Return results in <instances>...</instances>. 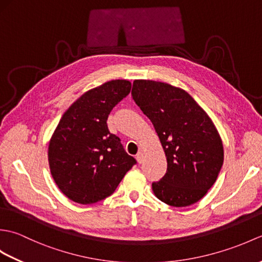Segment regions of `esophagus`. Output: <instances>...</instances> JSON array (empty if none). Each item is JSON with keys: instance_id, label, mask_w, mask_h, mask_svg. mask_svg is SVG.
I'll return each instance as SVG.
<instances>
[{"instance_id": "34e87169", "label": "esophagus", "mask_w": 262, "mask_h": 262, "mask_svg": "<svg viewBox=\"0 0 262 262\" xmlns=\"http://www.w3.org/2000/svg\"><path fill=\"white\" fill-rule=\"evenodd\" d=\"M143 159H144V153H143V151H140V152L137 153V155H136L137 162L138 163H142L143 162Z\"/></svg>"}]
</instances>
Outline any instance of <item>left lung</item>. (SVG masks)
I'll return each instance as SVG.
<instances>
[{"instance_id":"obj_1","label":"left lung","mask_w":262,"mask_h":262,"mask_svg":"<svg viewBox=\"0 0 262 262\" xmlns=\"http://www.w3.org/2000/svg\"><path fill=\"white\" fill-rule=\"evenodd\" d=\"M132 96L152 121L166 158V172L152 183L155 196L173 207L202 199L224 161L223 142L207 113L183 89L135 80Z\"/></svg>"}]
</instances>
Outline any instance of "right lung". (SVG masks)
<instances>
[{"label":"right lung","mask_w":262,"mask_h":262,"mask_svg":"<svg viewBox=\"0 0 262 262\" xmlns=\"http://www.w3.org/2000/svg\"><path fill=\"white\" fill-rule=\"evenodd\" d=\"M132 83L113 80L86 91L65 111L48 145L53 179L69 199L90 205L114 193L136 160L107 125Z\"/></svg>","instance_id":"add662e5"}]
</instances>
